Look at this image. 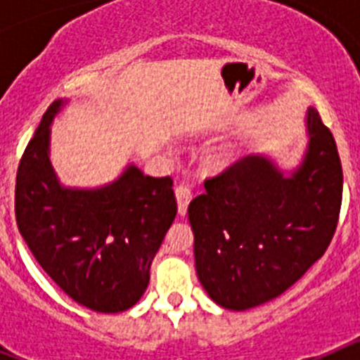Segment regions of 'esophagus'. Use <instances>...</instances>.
<instances>
[{
    "instance_id": "1",
    "label": "esophagus",
    "mask_w": 360,
    "mask_h": 360,
    "mask_svg": "<svg viewBox=\"0 0 360 360\" xmlns=\"http://www.w3.org/2000/svg\"><path fill=\"white\" fill-rule=\"evenodd\" d=\"M174 195H176V202H178V214L186 216L187 205H189V202H191L189 187L176 186V189H174Z\"/></svg>"
}]
</instances>
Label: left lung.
<instances>
[{"label":"left lung","instance_id":"left-lung-1","mask_svg":"<svg viewBox=\"0 0 360 360\" xmlns=\"http://www.w3.org/2000/svg\"><path fill=\"white\" fill-rule=\"evenodd\" d=\"M307 149L285 174L266 155H249L205 180L189 203L195 265L209 297L227 310L259 307L303 278L328 249L342 200L335 141L314 108Z\"/></svg>","mask_w":360,"mask_h":360}]
</instances>
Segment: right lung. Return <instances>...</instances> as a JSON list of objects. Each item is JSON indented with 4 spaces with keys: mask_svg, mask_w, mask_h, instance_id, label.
<instances>
[{
    "mask_svg": "<svg viewBox=\"0 0 360 360\" xmlns=\"http://www.w3.org/2000/svg\"><path fill=\"white\" fill-rule=\"evenodd\" d=\"M66 103L50 104L19 162L15 221L57 287L90 310L117 314L148 288L153 257L176 216L173 180L129 164L106 186H63L50 162V126Z\"/></svg>",
    "mask_w": 360,
    "mask_h": 360,
    "instance_id": "right-lung-1",
    "label": "right lung"
}]
</instances>
